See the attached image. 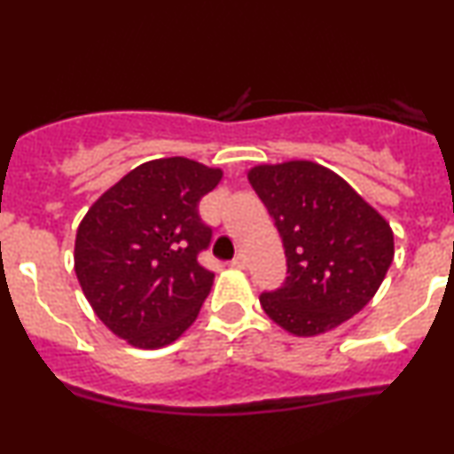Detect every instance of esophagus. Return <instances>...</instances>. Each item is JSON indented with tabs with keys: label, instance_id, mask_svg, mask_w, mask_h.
I'll return each mask as SVG.
<instances>
[{
	"label": "esophagus",
	"instance_id": "esophagus-1",
	"mask_svg": "<svg viewBox=\"0 0 454 454\" xmlns=\"http://www.w3.org/2000/svg\"><path fill=\"white\" fill-rule=\"evenodd\" d=\"M232 267L234 269H245V267H247V260H245L243 254H237V256L232 258Z\"/></svg>",
	"mask_w": 454,
	"mask_h": 454
}]
</instances>
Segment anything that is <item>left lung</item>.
Returning <instances> with one entry per match:
<instances>
[{"mask_svg": "<svg viewBox=\"0 0 454 454\" xmlns=\"http://www.w3.org/2000/svg\"><path fill=\"white\" fill-rule=\"evenodd\" d=\"M247 179L278 226L288 267L278 290L260 294L270 320L311 337L358 314L393 262L388 222L314 161L256 166Z\"/></svg>", "mask_w": 454, "mask_h": 454, "instance_id": "obj_1", "label": "left lung"}]
</instances>
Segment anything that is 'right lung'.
<instances>
[{
	"instance_id": "right-lung-1",
	"label": "right lung",
	"mask_w": 454,
	"mask_h": 454,
	"mask_svg": "<svg viewBox=\"0 0 454 454\" xmlns=\"http://www.w3.org/2000/svg\"><path fill=\"white\" fill-rule=\"evenodd\" d=\"M222 170L187 158L140 164L93 202L74 243V270L93 311L137 348L173 343L211 293L198 262L213 231L198 202Z\"/></svg>"
}]
</instances>
